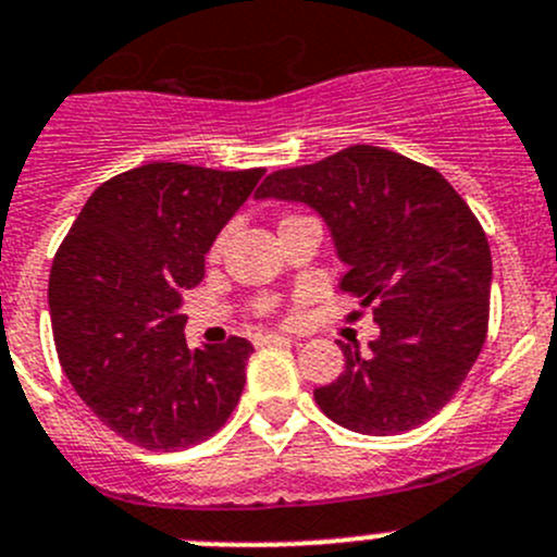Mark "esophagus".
Here are the masks:
<instances>
[{
	"mask_svg": "<svg viewBox=\"0 0 557 557\" xmlns=\"http://www.w3.org/2000/svg\"><path fill=\"white\" fill-rule=\"evenodd\" d=\"M294 343V337H285V334H256V345H290Z\"/></svg>",
	"mask_w": 557,
	"mask_h": 557,
	"instance_id": "1",
	"label": "esophagus"
}]
</instances>
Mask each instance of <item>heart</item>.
Returning <instances> with one entry per match:
<instances>
[{"mask_svg": "<svg viewBox=\"0 0 557 557\" xmlns=\"http://www.w3.org/2000/svg\"><path fill=\"white\" fill-rule=\"evenodd\" d=\"M290 218H299V214H290ZM285 220H288V218H285ZM220 250H223V236H220V239L214 242V245H212V252H209V256L218 258V256H220ZM258 310H261V312H269V310H272V301H261V305H258Z\"/></svg>", "mask_w": 557, "mask_h": 557, "instance_id": "b5f03b06", "label": "heart"}]
</instances>
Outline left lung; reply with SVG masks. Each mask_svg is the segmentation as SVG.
<instances>
[{
    "instance_id": "left-lung-1",
    "label": "left lung",
    "mask_w": 557,
    "mask_h": 557,
    "mask_svg": "<svg viewBox=\"0 0 557 557\" xmlns=\"http://www.w3.org/2000/svg\"><path fill=\"white\" fill-rule=\"evenodd\" d=\"M256 196L307 203L326 220L348 267L337 288L381 326L367 356L339 343L345 370L315 388L318 408L361 435L428 422L487 339L493 258L471 207L435 169L367 144L274 171Z\"/></svg>"
}]
</instances>
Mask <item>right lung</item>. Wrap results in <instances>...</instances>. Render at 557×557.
Here are the masks:
<instances>
[{"label":"right lung","mask_w":557,"mask_h":557,"mask_svg":"<svg viewBox=\"0 0 557 557\" xmlns=\"http://www.w3.org/2000/svg\"><path fill=\"white\" fill-rule=\"evenodd\" d=\"M267 169L149 163L102 182L53 256L59 364L119 438L174 451L212 438L245 388L252 345L187 348L182 294Z\"/></svg>","instance_id":"add662e5"}]
</instances>
